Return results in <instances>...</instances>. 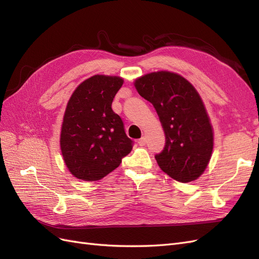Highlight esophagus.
<instances>
[{"label":"esophagus","instance_id":"34e87169","mask_svg":"<svg viewBox=\"0 0 259 259\" xmlns=\"http://www.w3.org/2000/svg\"><path fill=\"white\" fill-rule=\"evenodd\" d=\"M146 143H147V139H146V137H142L140 139H138V144H139V146H145V145H146Z\"/></svg>","mask_w":259,"mask_h":259}]
</instances>
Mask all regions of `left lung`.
<instances>
[{
  "label": "left lung",
  "instance_id": "left-lung-1",
  "mask_svg": "<svg viewBox=\"0 0 259 259\" xmlns=\"http://www.w3.org/2000/svg\"><path fill=\"white\" fill-rule=\"evenodd\" d=\"M135 88L153 105L165 133V147L155 154L161 169L180 183L200 177L213 151V130L198 92L168 71L139 77Z\"/></svg>",
  "mask_w": 259,
  "mask_h": 259
}]
</instances>
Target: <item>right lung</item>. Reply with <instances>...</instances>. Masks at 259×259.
<instances>
[{
	"instance_id": "obj_1",
	"label": "right lung",
	"mask_w": 259,
	"mask_h": 259,
	"mask_svg": "<svg viewBox=\"0 0 259 259\" xmlns=\"http://www.w3.org/2000/svg\"><path fill=\"white\" fill-rule=\"evenodd\" d=\"M123 79L94 75L70 97L60 134L61 153L76 178L99 180L120 165L133 149L123 121L111 108Z\"/></svg>"
}]
</instances>
